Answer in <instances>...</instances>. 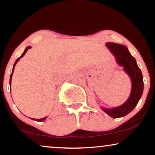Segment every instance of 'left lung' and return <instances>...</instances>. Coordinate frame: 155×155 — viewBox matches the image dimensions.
<instances>
[{"label": "left lung", "mask_w": 155, "mask_h": 155, "mask_svg": "<svg viewBox=\"0 0 155 155\" xmlns=\"http://www.w3.org/2000/svg\"><path fill=\"white\" fill-rule=\"evenodd\" d=\"M106 46L116 58V62L128 74L132 82V88L129 98L120 107L106 109L101 108L111 117L116 118L125 116L132 111L138 103L143 92V78L142 72L137 65L135 58L130 54L126 46L113 42H108Z\"/></svg>", "instance_id": "8db88e82"}]
</instances>
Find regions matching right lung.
Here are the masks:
<instances>
[{
  "label": "right lung",
  "instance_id": "right-lung-1",
  "mask_svg": "<svg viewBox=\"0 0 155 155\" xmlns=\"http://www.w3.org/2000/svg\"><path fill=\"white\" fill-rule=\"evenodd\" d=\"M31 46H27V47L25 48V51L23 52V54L21 55V56L19 57V58L17 59L16 60V61L15 62V63H14V65H13V68H12V73H11V75H10V85H11V80H12V74H13V71H14V68H15V65H16V63L18 62V61L20 60V59L22 58V57H23L25 56V54H26V52L27 51V50L28 49H29V48H31ZM46 117H44V118H40V119H35V118H31V119L32 120H37V121H39V122H41V121H44V120H46Z\"/></svg>",
  "mask_w": 155,
  "mask_h": 155
}]
</instances>
